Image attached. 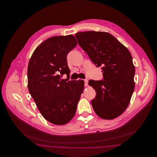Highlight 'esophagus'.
I'll list each match as a JSON object with an SVG mask.
<instances>
[{
	"label": "esophagus",
	"mask_w": 157,
	"mask_h": 157,
	"mask_svg": "<svg viewBox=\"0 0 157 157\" xmlns=\"http://www.w3.org/2000/svg\"><path fill=\"white\" fill-rule=\"evenodd\" d=\"M83 81L85 82V86H87L88 85V80L87 79H83Z\"/></svg>",
	"instance_id": "34e87169"
}]
</instances>
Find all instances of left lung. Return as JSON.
I'll return each instance as SVG.
<instances>
[{
	"label": "left lung",
	"instance_id": "obj_1",
	"mask_svg": "<svg viewBox=\"0 0 157 157\" xmlns=\"http://www.w3.org/2000/svg\"><path fill=\"white\" fill-rule=\"evenodd\" d=\"M78 44L97 67L102 69L103 80H90L96 91L91 101L98 116L112 120L129 104L135 88V67L131 53L111 34L95 31L75 34Z\"/></svg>",
	"mask_w": 157,
	"mask_h": 157
}]
</instances>
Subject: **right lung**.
Returning <instances> with one entry per match:
<instances>
[{
    "mask_svg": "<svg viewBox=\"0 0 157 157\" xmlns=\"http://www.w3.org/2000/svg\"><path fill=\"white\" fill-rule=\"evenodd\" d=\"M76 45L72 35L50 37L37 46L28 64L30 95L45 120L55 125L74 118L83 90V80L69 81L67 57ZM64 74L65 80L61 78Z\"/></svg>",
    "mask_w": 157,
    "mask_h": 157,
    "instance_id": "add662e5",
    "label": "right lung"
}]
</instances>
